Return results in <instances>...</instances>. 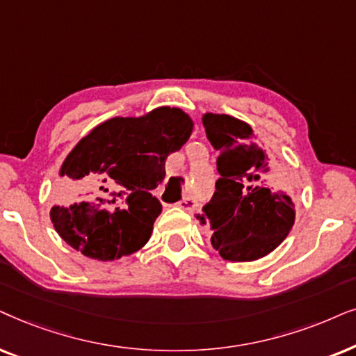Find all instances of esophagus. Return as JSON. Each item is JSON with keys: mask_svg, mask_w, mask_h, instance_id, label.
Wrapping results in <instances>:
<instances>
[{"mask_svg": "<svg viewBox=\"0 0 356 356\" xmlns=\"http://www.w3.org/2000/svg\"><path fill=\"white\" fill-rule=\"evenodd\" d=\"M197 198H193V197H184L181 202L177 203V207H181L182 210H186V211H193L197 208Z\"/></svg>", "mask_w": 356, "mask_h": 356, "instance_id": "obj_1", "label": "esophagus"}]
</instances>
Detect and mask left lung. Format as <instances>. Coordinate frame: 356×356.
<instances>
[{"mask_svg": "<svg viewBox=\"0 0 356 356\" xmlns=\"http://www.w3.org/2000/svg\"><path fill=\"white\" fill-rule=\"evenodd\" d=\"M203 127L218 151L221 177L197 220L211 227V245L222 259L249 262L264 257L282 244L295 222L285 174L255 145L248 123L207 113Z\"/></svg>", "mask_w": 356, "mask_h": 356, "instance_id": "obj_1", "label": "left lung"}]
</instances>
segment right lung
I'll return each instance as SVG.
<instances>
[{
  "instance_id": "right-lung-1",
  "label": "right lung",
  "mask_w": 356,
  "mask_h": 356,
  "mask_svg": "<svg viewBox=\"0 0 356 356\" xmlns=\"http://www.w3.org/2000/svg\"><path fill=\"white\" fill-rule=\"evenodd\" d=\"M192 127L186 112L170 107L96 127L61 165L60 174L78 184L51 208L56 233L97 260H115L143 248L161 213L151 192L164 181L165 159L182 148Z\"/></svg>"
}]
</instances>
